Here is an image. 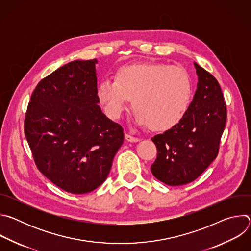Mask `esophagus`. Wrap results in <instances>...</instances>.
<instances>
[{"instance_id":"esophagus-1","label":"esophagus","mask_w":251,"mask_h":251,"mask_svg":"<svg viewBox=\"0 0 251 251\" xmlns=\"http://www.w3.org/2000/svg\"><path fill=\"white\" fill-rule=\"evenodd\" d=\"M125 139L128 141V142H132V143H135V142H139L140 141V139L139 138H137V137H134V136H132V135H130V134H125Z\"/></svg>"}]
</instances>
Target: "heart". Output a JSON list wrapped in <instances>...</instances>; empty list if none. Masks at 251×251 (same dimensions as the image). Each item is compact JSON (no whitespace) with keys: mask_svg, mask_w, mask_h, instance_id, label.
Instances as JSON below:
<instances>
[{"mask_svg":"<svg viewBox=\"0 0 251 251\" xmlns=\"http://www.w3.org/2000/svg\"><path fill=\"white\" fill-rule=\"evenodd\" d=\"M96 94L106 114L119 119L128 99L139 125L157 132L173 129L185 117L192 98V84L186 70L161 62L134 63L118 67L113 80L99 82Z\"/></svg>","mask_w":251,"mask_h":251,"instance_id":"heart-1","label":"heart"}]
</instances>
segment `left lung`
<instances>
[{
    "label": "left lung",
    "mask_w": 251,
    "mask_h": 251,
    "mask_svg": "<svg viewBox=\"0 0 251 251\" xmlns=\"http://www.w3.org/2000/svg\"><path fill=\"white\" fill-rule=\"evenodd\" d=\"M198 88L176 127L152 138L157 158L152 174L168 186L195 181L217 158L226 123V104L216 77L195 62Z\"/></svg>",
    "instance_id": "obj_1"
}]
</instances>
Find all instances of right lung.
I'll list each match as a JSON object with an SVG mask.
<instances>
[{"instance_id":"obj_1","label":"right lung","mask_w":251,"mask_h":251,"mask_svg":"<svg viewBox=\"0 0 251 251\" xmlns=\"http://www.w3.org/2000/svg\"><path fill=\"white\" fill-rule=\"evenodd\" d=\"M96 63L75 60L43 78L25 112V135L37 168L71 194L102 185L124 141L123 128L97 105Z\"/></svg>"}]
</instances>
